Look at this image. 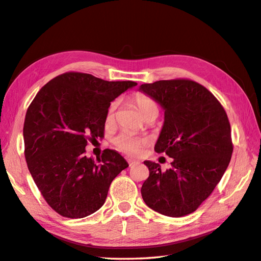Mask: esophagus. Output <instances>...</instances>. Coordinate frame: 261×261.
Wrapping results in <instances>:
<instances>
[{"label":"esophagus","instance_id":"34e87169","mask_svg":"<svg viewBox=\"0 0 261 261\" xmlns=\"http://www.w3.org/2000/svg\"><path fill=\"white\" fill-rule=\"evenodd\" d=\"M128 163H129V165H130V166H133V165H136V164H139V162H138V161H135V160H132V159H128Z\"/></svg>","mask_w":261,"mask_h":261}]
</instances>
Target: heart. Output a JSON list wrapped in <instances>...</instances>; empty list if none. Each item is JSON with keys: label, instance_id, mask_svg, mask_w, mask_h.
I'll return each mask as SVG.
<instances>
[{"label": "heart", "instance_id": "heart-1", "mask_svg": "<svg viewBox=\"0 0 261 261\" xmlns=\"http://www.w3.org/2000/svg\"><path fill=\"white\" fill-rule=\"evenodd\" d=\"M135 103L139 112L145 118L151 112H159V107L156 102L153 100L151 97L145 96V95H137L135 98ZM116 103H112L109 112H108V119L112 118L113 111H115ZM113 144H115L116 148L120 151L124 153H128V154H136L142 150L143 146L146 144V140L142 137H139L136 135H132V133L128 131H122L120 132L118 136H116L112 140Z\"/></svg>", "mask_w": 261, "mask_h": 261}]
</instances>
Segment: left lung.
Instances as JSON below:
<instances>
[{"label":"left lung","mask_w":261,"mask_h":261,"mask_svg":"<svg viewBox=\"0 0 261 261\" xmlns=\"http://www.w3.org/2000/svg\"><path fill=\"white\" fill-rule=\"evenodd\" d=\"M139 90L164 109L154 150L174 159L165 172L159 163L144 161L150 174L141 188L142 198L162 215H189L212 194L230 162L228 117L210 90L190 79L159 80Z\"/></svg>","instance_id":"8db88e82"}]
</instances>
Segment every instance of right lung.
Returning <instances> with one entry per match:
<instances>
[{"label":"right lung","instance_id":"1","mask_svg":"<svg viewBox=\"0 0 261 261\" xmlns=\"http://www.w3.org/2000/svg\"><path fill=\"white\" fill-rule=\"evenodd\" d=\"M90 73L65 72L37 92L26 111L23 137L31 175L59 215L83 218L105 204L110 184L129 166L115 150L93 161L88 141L103 138L110 102L137 86Z\"/></svg>","mask_w":261,"mask_h":261}]
</instances>
